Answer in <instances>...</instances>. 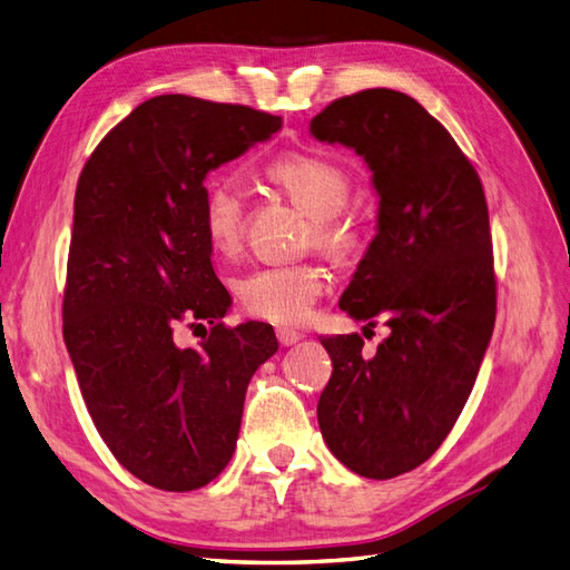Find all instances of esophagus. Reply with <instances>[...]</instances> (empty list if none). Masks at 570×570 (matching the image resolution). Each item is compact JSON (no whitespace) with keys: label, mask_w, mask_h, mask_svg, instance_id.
<instances>
[{"label":"esophagus","mask_w":570,"mask_h":570,"mask_svg":"<svg viewBox=\"0 0 570 570\" xmlns=\"http://www.w3.org/2000/svg\"><path fill=\"white\" fill-rule=\"evenodd\" d=\"M301 337H303V334H301V332H296V330H288V327H276V340H279V344H282V346H291V344H296Z\"/></svg>","instance_id":"obj_1"}]
</instances>
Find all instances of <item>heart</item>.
I'll return each mask as SVG.
<instances>
[{"instance_id":"obj_1","label":"heart","mask_w":570,"mask_h":570,"mask_svg":"<svg viewBox=\"0 0 570 570\" xmlns=\"http://www.w3.org/2000/svg\"><path fill=\"white\" fill-rule=\"evenodd\" d=\"M267 178L279 185L311 216L305 233L308 245L346 259L356 255L366 233L354 214L344 207L352 195V180L344 168L327 158L308 154H284L265 168ZM202 228L216 255L233 257L243 245L245 193L233 178L212 180L204 189ZM325 288V272L313 262L269 265L243 274L236 282L240 308L274 325H301L313 313Z\"/></svg>"}]
</instances>
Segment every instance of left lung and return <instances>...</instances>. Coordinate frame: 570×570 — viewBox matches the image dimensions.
<instances>
[{"label": "left lung", "instance_id": "obj_1", "mask_svg": "<svg viewBox=\"0 0 570 570\" xmlns=\"http://www.w3.org/2000/svg\"><path fill=\"white\" fill-rule=\"evenodd\" d=\"M311 132L373 170L377 233L340 308L390 327L373 358L358 334L323 340L332 377L317 424L348 470L392 479L441 448L487 354L495 274L484 187L448 129L400 91L332 100Z\"/></svg>", "mask_w": 570, "mask_h": 570}]
</instances>
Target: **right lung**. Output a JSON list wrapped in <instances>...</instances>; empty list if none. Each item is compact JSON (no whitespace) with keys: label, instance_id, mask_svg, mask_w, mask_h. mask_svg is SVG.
Returning a JSON list of instances; mask_svg holds the SVG:
<instances>
[{"label":"right lung","instance_id":"obj_1","mask_svg":"<svg viewBox=\"0 0 570 570\" xmlns=\"http://www.w3.org/2000/svg\"><path fill=\"white\" fill-rule=\"evenodd\" d=\"M279 129V115L247 106L156 96L79 175L65 344L104 443L154 489L195 491L224 472L247 383L279 348L267 323H222L230 294L202 228L207 173ZM195 322L210 325L200 346L175 345Z\"/></svg>","mask_w":570,"mask_h":570}]
</instances>
